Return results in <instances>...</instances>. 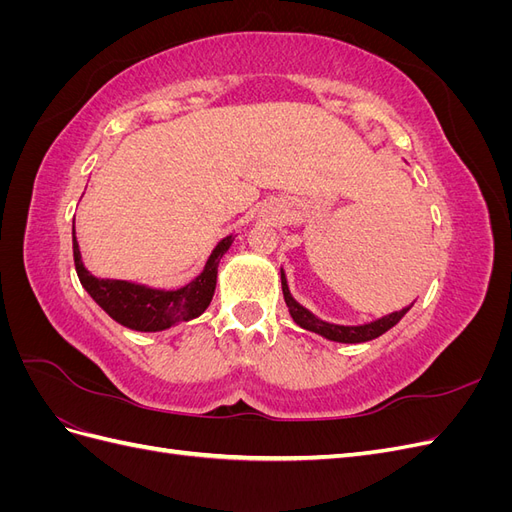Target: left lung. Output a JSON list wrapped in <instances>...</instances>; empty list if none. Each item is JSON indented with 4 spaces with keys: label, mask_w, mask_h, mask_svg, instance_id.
I'll use <instances>...</instances> for the list:
<instances>
[{
    "label": "left lung",
    "mask_w": 512,
    "mask_h": 512,
    "mask_svg": "<svg viewBox=\"0 0 512 512\" xmlns=\"http://www.w3.org/2000/svg\"><path fill=\"white\" fill-rule=\"evenodd\" d=\"M282 292H284V301L288 305V312L292 316V320L299 324L301 329L305 331H312L318 333L322 337L331 339V342H339V344H363L369 342V339H376L382 333H386L389 329H393L395 324L408 314V309L412 307H404L399 309V312H393L389 316H382L374 322H367V324H359V327H344V324H333L327 320H320L318 316H314L309 309H305L301 303L294 301V297L288 290V282H286V273L282 269Z\"/></svg>",
    "instance_id": "obj_1"
}]
</instances>
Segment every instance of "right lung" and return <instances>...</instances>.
Instances as JSON below:
<instances>
[{
    "instance_id": "obj_1",
    "label": "right lung",
    "mask_w": 512,
    "mask_h": 512,
    "mask_svg": "<svg viewBox=\"0 0 512 512\" xmlns=\"http://www.w3.org/2000/svg\"><path fill=\"white\" fill-rule=\"evenodd\" d=\"M232 239L235 237L228 235L213 247L211 256L205 262V269L190 284L177 290H162L149 288L145 284H134L126 280H104V277L91 275L81 260L79 241H76L72 222L74 267L83 288L115 322L132 331L143 333L166 331L179 322L194 320L205 312L213 299L215 284H218L220 260L228 252Z\"/></svg>"
}]
</instances>
